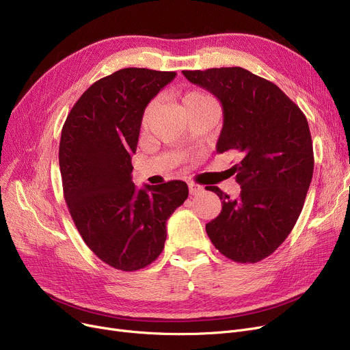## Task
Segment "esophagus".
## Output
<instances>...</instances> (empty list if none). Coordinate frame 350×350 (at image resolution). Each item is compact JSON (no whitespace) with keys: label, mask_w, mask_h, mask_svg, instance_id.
<instances>
[{"label":"esophagus","mask_w":350,"mask_h":350,"mask_svg":"<svg viewBox=\"0 0 350 350\" xmlns=\"http://www.w3.org/2000/svg\"><path fill=\"white\" fill-rule=\"evenodd\" d=\"M189 191L191 196H197L203 191V187H200L198 185H194V183H189Z\"/></svg>","instance_id":"obj_1"}]
</instances>
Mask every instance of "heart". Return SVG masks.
<instances>
[{"mask_svg":"<svg viewBox=\"0 0 350 350\" xmlns=\"http://www.w3.org/2000/svg\"><path fill=\"white\" fill-rule=\"evenodd\" d=\"M183 106H185V109H189V107H194V106H200V105H211V99L203 94H200V92H190V94H187L185 98H183ZM153 107V102H150L149 105L146 106L144 112H143V118H142V124L144 126L147 123V119H149V115H150V110Z\"/></svg>","mask_w":350,"mask_h":350,"instance_id":"b5f03b06","label":"heart"}]
</instances>
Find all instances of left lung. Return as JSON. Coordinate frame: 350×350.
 I'll use <instances>...</instances> for the list:
<instances>
[{
  "label": "left lung",
  "mask_w": 350,
  "mask_h": 350,
  "mask_svg": "<svg viewBox=\"0 0 350 350\" xmlns=\"http://www.w3.org/2000/svg\"><path fill=\"white\" fill-rule=\"evenodd\" d=\"M183 75L223 105L217 152L232 150L241 157L230 169L241 186L240 196L232 200L215 186L206 187L223 204L206 231L227 258L258 262L286 240L302 211L314 174L308 120L277 85L244 68L183 70Z\"/></svg>",
  "instance_id": "8db88e82"
}]
</instances>
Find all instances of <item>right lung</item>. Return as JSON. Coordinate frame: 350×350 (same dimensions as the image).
<instances>
[{"instance_id": "1", "label": "right lung", "mask_w": 350, "mask_h": 350, "mask_svg": "<svg viewBox=\"0 0 350 350\" xmlns=\"http://www.w3.org/2000/svg\"><path fill=\"white\" fill-rule=\"evenodd\" d=\"M176 75L116 70L83 92L62 127L59 169L69 214L90 251L120 271L157 258L165 223L189 197L185 181L136 190L131 177L144 109Z\"/></svg>"}]
</instances>
